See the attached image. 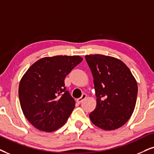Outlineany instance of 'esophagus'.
<instances>
[{
	"instance_id": "1",
	"label": "esophagus",
	"mask_w": 154,
	"mask_h": 154,
	"mask_svg": "<svg viewBox=\"0 0 154 154\" xmlns=\"http://www.w3.org/2000/svg\"><path fill=\"white\" fill-rule=\"evenodd\" d=\"M86 98H87V94H83L82 95V97H80V98L77 99V102L79 103V104H80V103L82 102L83 101L85 100Z\"/></svg>"
}]
</instances>
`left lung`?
Masks as SVG:
<instances>
[{
  "label": "left lung",
  "instance_id": "left-lung-1",
  "mask_svg": "<svg viewBox=\"0 0 154 154\" xmlns=\"http://www.w3.org/2000/svg\"><path fill=\"white\" fill-rule=\"evenodd\" d=\"M97 97L95 109L89 114L95 126L106 131L124 125L134 112L138 86L129 68L117 58L103 54L85 55Z\"/></svg>",
  "mask_w": 154,
  "mask_h": 154
}]
</instances>
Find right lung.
<instances>
[{"label": "right lung", "mask_w": 154, "mask_h": 154, "mask_svg": "<svg viewBox=\"0 0 154 154\" xmlns=\"http://www.w3.org/2000/svg\"><path fill=\"white\" fill-rule=\"evenodd\" d=\"M82 60L79 55L45 57L23 75L18 88L20 106L36 129L52 132L66 123L75 102L66 90L65 78Z\"/></svg>", "instance_id": "obj_1"}]
</instances>
